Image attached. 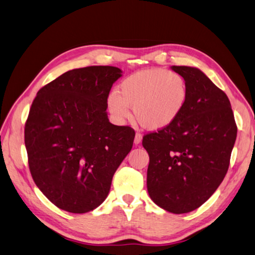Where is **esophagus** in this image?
Instances as JSON below:
<instances>
[{"label":"esophagus","instance_id":"1","mask_svg":"<svg viewBox=\"0 0 255 255\" xmlns=\"http://www.w3.org/2000/svg\"><path fill=\"white\" fill-rule=\"evenodd\" d=\"M141 140H142V134L140 132H136V136H134V140H133L134 144L140 143Z\"/></svg>","mask_w":255,"mask_h":255}]
</instances>
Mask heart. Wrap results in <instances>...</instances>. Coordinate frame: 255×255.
<instances>
[{
  "instance_id": "heart-1",
  "label": "heart",
  "mask_w": 255,
  "mask_h": 255,
  "mask_svg": "<svg viewBox=\"0 0 255 255\" xmlns=\"http://www.w3.org/2000/svg\"><path fill=\"white\" fill-rule=\"evenodd\" d=\"M189 89L182 75L163 68L137 72L119 84L118 93L108 95L107 106L113 117L124 122L133 117L148 130H160L177 121L186 107Z\"/></svg>"
}]
</instances>
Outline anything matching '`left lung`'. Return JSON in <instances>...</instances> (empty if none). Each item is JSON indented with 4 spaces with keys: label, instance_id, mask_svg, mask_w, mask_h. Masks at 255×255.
<instances>
[{
    "label": "left lung",
    "instance_id": "obj_1",
    "mask_svg": "<svg viewBox=\"0 0 255 255\" xmlns=\"http://www.w3.org/2000/svg\"><path fill=\"white\" fill-rule=\"evenodd\" d=\"M186 79L189 96L176 122L142 137L149 154L147 189L169 212L196 210L226 177L238 127L230 101L200 69L172 66Z\"/></svg>",
    "mask_w": 255,
    "mask_h": 255
}]
</instances>
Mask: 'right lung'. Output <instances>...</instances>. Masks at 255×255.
<instances>
[{
	"label": "right lung",
	"instance_id": "right-lung-1",
	"mask_svg": "<svg viewBox=\"0 0 255 255\" xmlns=\"http://www.w3.org/2000/svg\"><path fill=\"white\" fill-rule=\"evenodd\" d=\"M121 76L114 66L72 69L39 89L32 103L24 129L29 171L62 210L86 213L101 206L131 150L133 129L111 124L106 113Z\"/></svg>",
	"mask_w": 255,
	"mask_h": 255
}]
</instances>
